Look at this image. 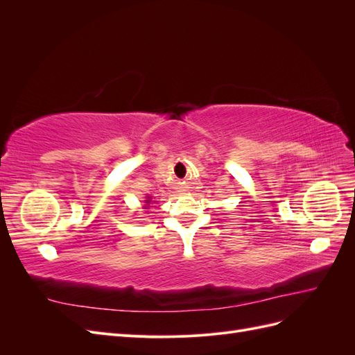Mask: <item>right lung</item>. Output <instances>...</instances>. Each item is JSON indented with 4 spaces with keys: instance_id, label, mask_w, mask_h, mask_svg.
I'll list each match as a JSON object with an SVG mask.
<instances>
[{
    "instance_id": "right-lung-1",
    "label": "right lung",
    "mask_w": 355,
    "mask_h": 355,
    "mask_svg": "<svg viewBox=\"0 0 355 355\" xmlns=\"http://www.w3.org/2000/svg\"><path fill=\"white\" fill-rule=\"evenodd\" d=\"M146 202H149V200H148V201H146Z\"/></svg>"
}]
</instances>
